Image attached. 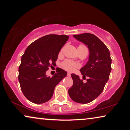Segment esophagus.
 <instances>
[{"instance_id": "esophagus-1", "label": "esophagus", "mask_w": 130, "mask_h": 130, "mask_svg": "<svg viewBox=\"0 0 130 130\" xmlns=\"http://www.w3.org/2000/svg\"><path fill=\"white\" fill-rule=\"evenodd\" d=\"M67 76H68V77H70V76H71V74L70 73H67Z\"/></svg>"}]
</instances>
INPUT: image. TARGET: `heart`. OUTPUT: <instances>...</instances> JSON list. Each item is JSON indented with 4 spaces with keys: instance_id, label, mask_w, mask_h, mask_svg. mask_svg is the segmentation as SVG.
Listing matches in <instances>:
<instances>
[{
    "instance_id": "obj_1",
    "label": "heart",
    "mask_w": 130,
    "mask_h": 130,
    "mask_svg": "<svg viewBox=\"0 0 130 130\" xmlns=\"http://www.w3.org/2000/svg\"><path fill=\"white\" fill-rule=\"evenodd\" d=\"M63 67L65 70L69 71V72H73L79 67V65L72 60H67L63 63Z\"/></svg>"
}]
</instances>
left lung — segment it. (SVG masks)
Here are the masks:
<instances>
[{
    "mask_svg": "<svg viewBox=\"0 0 130 130\" xmlns=\"http://www.w3.org/2000/svg\"><path fill=\"white\" fill-rule=\"evenodd\" d=\"M73 37L86 45L89 50L88 61L80 70L83 79L88 78L84 83L78 75L71 74L73 85L69 89V95L74 102L88 104L96 98L104 90L111 71L112 60L109 50L95 35L84 33Z\"/></svg>",
    "mask_w": 130,
    "mask_h": 130,
    "instance_id": "1",
    "label": "left lung"
}]
</instances>
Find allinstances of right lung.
Masks as SVG:
<instances>
[{
	"mask_svg": "<svg viewBox=\"0 0 130 130\" xmlns=\"http://www.w3.org/2000/svg\"><path fill=\"white\" fill-rule=\"evenodd\" d=\"M68 39L66 35H47L25 50L19 67L18 79L23 93L29 101L34 104L48 101L56 85L67 76V72L60 68L52 77L46 75V71L56 65L58 53Z\"/></svg>",
	"mask_w": 130,
	"mask_h": 130,
	"instance_id": "obj_1",
	"label": "right lung"
}]
</instances>
